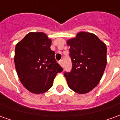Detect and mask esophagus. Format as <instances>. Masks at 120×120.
<instances>
[{"mask_svg": "<svg viewBox=\"0 0 120 120\" xmlns=\"http://www.w3.org/2000/svg\"><path fill=\"white\" fill-rule=\"evenodd\" d=\"M59 64L61 66V67H63V61H59Z\"/></svg>", "mask_w": 120, "mask_h": 120, "instance_id": "obj_1", "label": "esophagus"}]
</instances>
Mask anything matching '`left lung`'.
<instances>
[{
	"label": "left lung",
	"instance_id": "8db88e82",
	"mask_svg": "<svg viewBox=\"0 0 120 120\" xmlns=\"http://www.w3.org/2000/svg\"><path fill=\"white\" fill-rule=\"evenodd\" d=\"M72 70L65 72L69 87L78 94H86L95 88L107 65V46L96 35L79 32L68 40Z\"/></svg>",
	"mask_w": 120,
	"mask_h": 120
}]
</instances>
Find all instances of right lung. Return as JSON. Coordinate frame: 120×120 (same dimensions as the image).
Wrapping results in <instances>:
<instances>
[{"label":"right lung","mask_w":120,"mask_h":120,"mask_svg":"<svg viewBox=\"0 0 120 120\" xmlns=\"http://www.w3.org/2000/svg\"><path fill=\"white\" fill-rule=\"evenodd\" d=\"M52 41L42 32H30L15 46V68L23 86L35 94L46 92L63 71L50 49Z\"/></svg>","instance_id":"1"}]
</instances>
